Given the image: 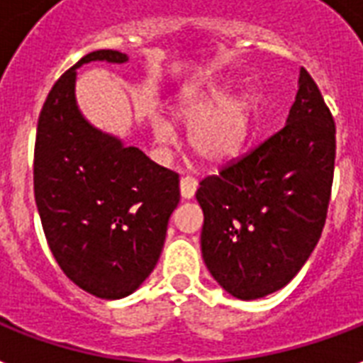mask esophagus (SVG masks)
Returning <instances> with one entry per match:
<instances>
[{
    "instance_id": "obj_1",
    "label": "esophagus",
    "mask_w": 363,
    "mask_h": 363,
    "mask_svg": "<svg viewBox=\"0 0 363 363\" xmlns=\"http://www.w3.org/2000/svg\"><path fill=\"white\" fill-rule=\"evenodd\" d=\"M195 191H196V179L195 178H191V176H185V178H182V182H179V193H182V196H184V199H193Z\"/></svg>"
}]
</instances>
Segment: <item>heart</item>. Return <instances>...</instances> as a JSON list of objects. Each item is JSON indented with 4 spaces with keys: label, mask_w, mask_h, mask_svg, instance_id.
Masks as SVG:
<instances>
[{
    "label": "heart",
    "mask_w": 363,
    "mask_h": 363,
    "mask_svg": "<svg viewBox=\"0 0 363 363\" xmlns=\"http://www.w3.org/2000/svg\"><path fill=\"white\" fill-rule=\"evenodd\" d=\"M176 123L189 126L187 142L193 155L208 164H220L237 155L248 140L254 100L246 94L227 96L223 91H184L172 104ZM155 142L170 150L176 142L170 123L155 117L151 123Z\"/></svg>",
    "instance_id": "b5f03b06"
}]
</instances>
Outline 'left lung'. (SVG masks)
<instances>
[{
    "label": "left lung",
    "mask_w": 363,
    "mask_h": 363,
    "mask_svg": "<svg viewBox=\"0 0 363 363\" xmlns=\"http://www.w3.org/2000/svg\"><path fill=\"white\" fill-rule=\"evenodd\" d=\"M335 168V123L299 72L286 125L196 189L202 257L233 297H265L301 271L324 229Z\"/></svg>",
    "instance_id": "obj_1"
}]
</instances>
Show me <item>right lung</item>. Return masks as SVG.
<instances>
[{"label":"right lung","mask_w":363,"mask_h":363,"mask_svg":"<svg viewBox=\"0 0 363 363\" xmlns=\"http://www.w3.org/2000/svg\"><path fill=\"white\" fill-rule=\"evenodd\" d=\"M94 60L125 64L128 56L89 52L52 85L38 121L33 193L64 274L100 299H121L142 286L161 257L179 176L83 117L75 77L77 67Z\"/></svg>","instance_id":"right-lung-1"}]
</instances>
